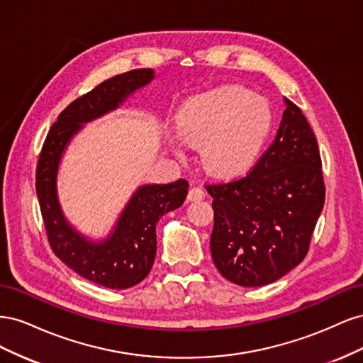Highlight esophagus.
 Here are the masks:
<instances>
[{"instance_id":"1","label":"esophagus","mask_w":363,"mask_h":363,"mask_svg":"<svg viewBox=\"0 0 363 363\" xmlns=\"http://www.w3.org/2000/svg\"><path fill=\"white\" fill-rule=\"evenodd\" d=\"M204 191L201 188H192L188 194V200L189 201H200V200H204Z\"/></svg>"}]
</instances>
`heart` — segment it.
I'll return each mask as SVG.
<instances>
[{
    "instance_id": "1",
    "label": "heart",
    "mask_w": 363,
    "mask_h": 363,
    "mask_svg": "<svg viewBox=\"0 0 363 363\" xmlns=\"http://www.w3.org/2000/svg\"><path fill=\"white\" fill-rule=\"evenodd\" d=\"M175 127L189 148H203L201 159L208 172L233 179L257 163L271 133L272 113L263 98L228 84L184 101ZM175 155L183 157L180 150Z\"/></svg>"
}]
</instances>
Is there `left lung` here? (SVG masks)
<instances>
[{
	"label": "left lung",
	"mask_w": 363,
	"mask_h": 363,
	"mask_svg": "<svg viewBox=\"0 0 363 363\" xmlns=\"http://www.w3.org/2000/svg\"><path fill=\"white\" fill-rule=\"evenodd\" d=\"M272 145L244 179L207 186L215 267L239 286H265L298 267L309 250L325 189L321 156L303 112L283 98Z\"/></svg>",
	"instance_id": "left-lung-1"
}]
</instances>
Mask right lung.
<instances>
[{
    "label": "right lung",
    "instance_id": "obj_1",
    "mask_svg": "<svg viewBox=\"0 0 363 363\" xmlns=\"http://www.w3.org/2000/svg\"><path fill=\"white\" fill-rule=\"evenodd\" d=\"M155 77L150 68L119 74L71 103L52 124L38 163L36 194L54 255L79 276L108 289L131 288L148 276L157 250L156 225L163 215L184 203L189 183L180 179L138 186L111 232L96 239L82 233L65 215L59 169L71 140L87 123L116 111Z\"/></svg>",
    "mask_w": 363,
    "mask_h": 363
}]
</instances>
